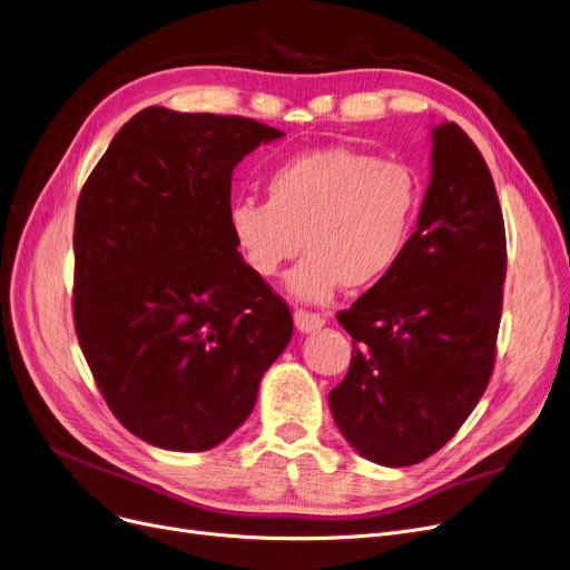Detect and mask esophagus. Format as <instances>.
<instances>
[{"label":"esophagus","mask_w":570,"mask_h":570,"mask_svg":"<svg viewBox=\"0 0 570 570\" xmlns=\"http://www.w3.org/2000/svg\"><path fill=\"white\" fill-rule=\"evenodd\" d=\"M294 325H297V330L302 334H311L325 325V317L317 313H308V311H294Z\"/></svg>","instance_id":"esophagus-1"}]
</instances>
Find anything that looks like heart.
<instances>
[{"label": "heart", "mask_w": 570, "mask_h": 570, "mask_svg": "<svg viewBox=\"0 0 570 570\" xmlns=\"http://www.w3.org/2000/svg\"><path fill=\"white\" fill-rule=\"evenodd\" d=\"M268 200L238 198L229 229L247 268L278 276L299 255L285 287L294 299L325 304L341 287L389 278L402 262L421 213L416 173L374 154L327 147L287 158L271 173Z\"/></svg>", "instance_id": "b5f03b06"}]
</instances>
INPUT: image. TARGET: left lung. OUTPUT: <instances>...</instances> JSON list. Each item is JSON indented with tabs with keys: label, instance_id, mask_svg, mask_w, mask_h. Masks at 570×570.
I'll return each instance as SVG.
<instances>
[{
	"label": "left lung",
	"instance_id": "obj_1",
	"mask_svg": "<svg viewBox=\"0 0 570 570\" xmlns=\"http://www.w3.org/2000/svg\"><path fill=\"white\" fill-rule=\"evenodd\" d=\"M430 138L402 262L338 313L355 344L332 416L362 459L389 468L421 463L465 423L493 372L503 308L505 226L487 161L456 124Z\"/></svg>",
	"mask_w": 570,
	"mask_h": 570
}]
</instances>
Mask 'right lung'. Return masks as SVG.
<instances>
[{"label": "right lung", "mask_w": 570, "mask_h": 570, "mask_svg": "<svg viewBox=\"0 0 570 570\" xmlns=\"http://www.w3.org/2000/svg\"><path fill=\"white\" fill-rule=\"evenodd\" d=\"M285 132L147 107L114 135L75 217V327L126 430L206 451L255 409L292 313L229 229L234 168Z\"/></svg>", "instance_id": "right-lung-1"}]
</instances>
